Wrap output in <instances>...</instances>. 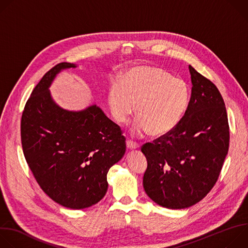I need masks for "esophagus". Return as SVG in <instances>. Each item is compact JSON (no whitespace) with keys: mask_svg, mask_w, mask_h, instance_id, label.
Here are the masks:
<instances>
[{"mask_svg":"<svg viewBox=\"0 0 248 248\" xmlns=\"http://www.w3.org/2000/svg\"><path fill=\"white\" fill-rule=\"evenodd\" d=\"M126 147L129 150H136V149L139 148V145L134 143V142H132V141H127V142H126Z\"/></svg>","mask_w":248,"mask_h":248,"instance_id":"esophagus-1","label":"esophagus"}]
</instances>
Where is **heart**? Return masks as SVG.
<instances>
[{
	"label": "heart",
	"mask_w": 248,
	"mask_h": 248,
	"mask_svg": "<svg viewBox=\"0 0 248 248\" xmlns=\"http://www.w3.org/2000/svg\"><path fill=\"white\" fill-rule=\"evenodd\" d=\"M115 121L126 124L136 113L138 119L132 133L138 137L151 132L168 134L179 125L189 104V88L181 78L170 77L162 68L138 65L123 76L122 83L114 81L108 94Z\"/></svg>",
	"instance_id": "1"
}]
</instances>
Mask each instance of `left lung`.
I'll use <instances>...</instances> for the list:
<instances>
[{"label": "left lung", "instance_id": "left-lung-1", "mask_svg": "<svg viewBox=\"0 0 248 248\" xmlns=\"http://www.w3.org/2000/svg\"><path fill=\"white\" fill-rule=\"evenodd\" d=\"M191 96L187 110L172 131L146 143L143 176L146 194L158 205L186 209L215 186L230 143L225 103L216 85L189 65Z\"/></svg>", "mask_w": 248, "mask_h": 248}]
</instances>
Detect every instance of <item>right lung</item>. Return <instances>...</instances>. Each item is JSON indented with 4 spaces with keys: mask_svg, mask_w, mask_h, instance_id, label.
<instances>
[{
    "mask_svg": "<svg viewBox=\"0 0 248 248\" xmlns=\"http://www.w3.org/2000/svg\"><path fill=\"white\" fill-rule=\"evenodd\" d=\"M61 62L42 78L21 117V144L26 162L42 190L58 204L84 209L107 192V173L125 153L118 124L96 105L68 111L52 97L50 87L64 69Z\"/></svg>",
    "mask_w": 248,
    "mask_h": 248,
    "instance_id": "right-lung-1",
    "label": "right lung"
}]
</instances>
